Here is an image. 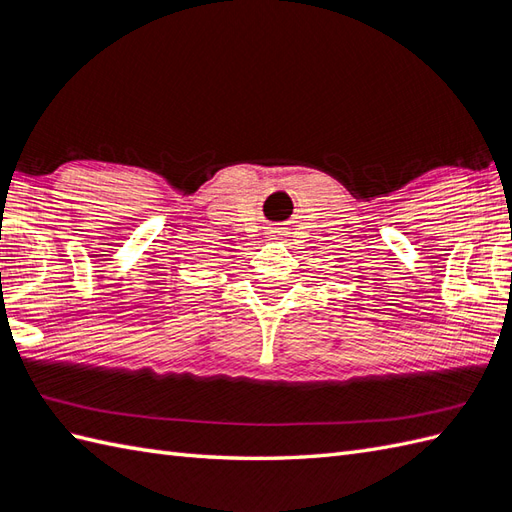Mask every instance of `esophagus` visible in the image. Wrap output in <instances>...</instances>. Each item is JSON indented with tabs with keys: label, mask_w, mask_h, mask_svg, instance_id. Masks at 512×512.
I'll return each mask as SVG.
<instances>
[{
	"label": "esophagus",
	"mask_w": 512,
	"mask_h": 512,
	"mask_svg": "<svg viewBox=\"0 0 512 512\" xmlns=\"http://www.w3.org/2000/svg\"><path fill=\"white\" fill-rule=\"evenodd\" d=\"M288 233H286V228H273V231H270V237H273V239H284Z\"/></svg>",
	"instance_id": "34e87169"
}]
</instances>
